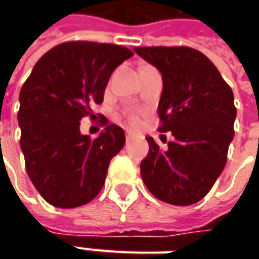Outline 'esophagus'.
Returning a JSON list of instances; mask_svg holds the SVG:
<instances>
[{
    "label": "esophagus",
    "instance_id": "obj_1",
    "mask_svg": "<svg viewBox=\"0 0 259 259\" xmlns=\"http://www.w3.org/2000/svg\"><path fill=\"white\" fill-rule=\"evenodd\" d=\"M125 137H126V140H130V138L133 137V133H131V131H126V133H125Z\"/></svg>",
    "mask_w": 259,
    "mask_h": 259
}]
</instances>
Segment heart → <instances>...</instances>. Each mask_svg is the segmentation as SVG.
<instances>
[{"label": "heart", "mask_w": 259, "mask_h": 259, "mask_svg": "<svg viewBox=\"0 0 259 259\" xmlns=\"http://www.w3.org/2000/svg\"><path fill=\"white\" fill-rule=\"evenodd\" d=\"M124 118L125 121L131 125V126H138V125L141 124V116H140L138 112H135V111H126L124 114Z\"/></svg>", "instance_id": "obj_1"}]
</instances>
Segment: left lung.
Instances as JSON below:
<instances>
[{
  "label": "left lung",
  "instance_id": "1",
  "mask_svg": "<svg viewBox=\"0 0 259 259\" xmlns=\"http://www.w3.org/2000/svg\"><path fill=\"white\" fill-rule=\"evenodd\" d=\"M163 76L160 133L173 141L161 150L151 137L141 177L158 200L189 206L202 200L224 171L234 138V92L216 66L186 46L134 47Z\"/></svg>",
  "mask_w": 259,
  "mask_h": 259
}]
</instances>
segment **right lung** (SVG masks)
<instances>
[{
	"mask_svg": "<svg viewBox=\"0 0 259 259\" xmlns=\"http://www.w3.org/2000/svg\"><path fill=\"white\" fill-rule=\"evenodd\" d=\"M134 55L124 46L66 41L35 63L20 91V145L27 174L47 203L62 209L89 203L125 144L124 130L108 124L98 138L80 134V119L95 118L109 77Z\"/></svg>",
	"mask_w": 259,
	"mask_h": 259,
	"instance_id": "obj_1",
	"label": "right lung"
}]
</instances>
